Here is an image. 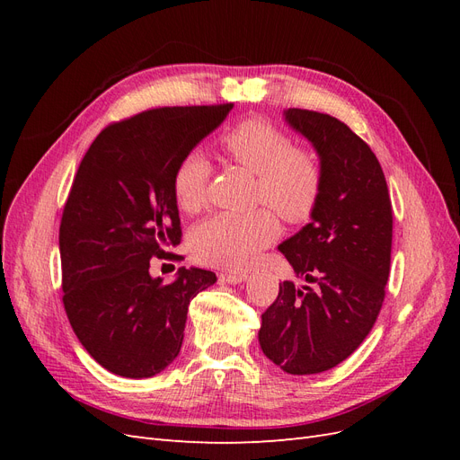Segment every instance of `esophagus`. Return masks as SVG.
I'll list each match as a JSON object with an SVG mask.
<instances>
[{
	"label": "esophagus",
	"mask_w": 460,
	"mask_h": 460,
	"mask_svg": "<svg viewBox=\"0 0 460 460\" xmlns=\"http://www.w3.org/2000/svg\"><path fill=\"white\" fill-rule=\"evenodd\" d=\"M220 282H226V284H242L247 274L245 272H222L220 276Z\"/></svg>",
	"instance_id": "obj_1"
}]
</instances>
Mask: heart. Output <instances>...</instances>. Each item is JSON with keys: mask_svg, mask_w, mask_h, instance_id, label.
Returning <instances> with one entry per match:
<instances>
[{"mask_svg": "<svg viewBox=\"0 0 460 460\" xmlns=\"http://www.w3.org/2000/svg\"><path fill=\"white\" fill-rule=\"evenodd\" d=\"M225 155L257 176L255 205H269L289 225L309 220L323 198L324 172L311 151L264 119H245L220 136ZM211 163L199 151L180 159L172 174V198L186 215L207 205ZM278 220L269 208L220 213L205 220L191 235V249L201 262L222 269H243L278 235Z\"/></svg>", "mask_w": 460, "mask_h": 460, "instance_id": "b5f03b06", "label": "heart"}]
</instances>
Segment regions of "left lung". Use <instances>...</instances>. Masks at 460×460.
Instances as JSON below:
<instances>
[{"label": "left lung", "mask_w": 460, "mask_h": 460, "mask_svg": "<svg viewBox=\"0 0 460 460\" xmlns=\"http://www.w3.org/2000/svg\"><path fill=\"white\" fill-rule=\"evenodd\" d=\"M286 120L318 151L324 186L313 220L278 247L309 286L280 284L259 343L274 365L303 376L340 365L370 333L385 297L394 211L378 159L345 122L309 109H288Z\"/></svg>", "instance_id": "8db88e82"}]
</instances>
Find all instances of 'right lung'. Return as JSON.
<instances>
[{
	"mask_svg": "<svg viewBox=\"0 0 460 460\" xmlns=\"http://www.w3.org/2000/svg\"><path fill=\"white\" fill-rule=\"evenodd\" d=\"M232 103L159 107L111 122L82 159L59 226L63 305L76 338L109 372L149 378L178 357L188 305L211 270L153 278L151 259L182 240L172 198L176 164Z\"/></svg>",
	"mask_w": 460,
	"mask_h": 460,
	"instance_id": "right-lung-1",
	"label": "right lung"
}]
</instances>
